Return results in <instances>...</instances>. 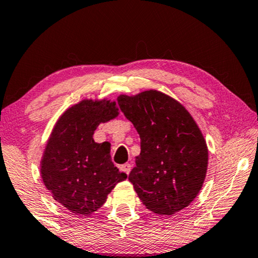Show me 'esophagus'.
<instances>
[{"mask_svg":"<svg viewBox=\"0 0 258 258\" xmlns=\"http://www.w3.org/2000/svg\"><path fill=\"white\" fill-rule=\"evenodd\" d=\"M119 170H121L122 172H124V174H126V175H129L130 170H132V165H130L129 163L123 164V165H121V167H119Z\"/></svg>","mask_w":258,"mask_h":258,"instance_id":"obj_1","label":"esophagus"}]
</instances>
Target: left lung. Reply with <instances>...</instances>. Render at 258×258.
<instances>
[{
	"label": "left lung",
	"instance_id": "8db88e82",
	"mask_svg": "<svg viewBox=\"0 0 258 258\" xmlns=\"http://www.w3.org/2000/svg\"><path fill=\"white\" fill-rule=\"evenodd\" d=\"M119 109L141 139V154L129 181L148 209L174 215L188 207L202 188L208 148L191 115L174 98L156 90L121 95Z\"/></svg>",
	"mask_w": 258,
	"mask_h": 258
}]
</instances>
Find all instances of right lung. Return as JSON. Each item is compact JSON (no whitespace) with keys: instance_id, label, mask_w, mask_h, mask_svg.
<instances>
[{"instance_id":"right-lung-1","label":"right lung","mask_w":258,"mask_h":258,"mask_svg":"<svg viewBox=\"0 0 258 258\" xmlns=\"http://www.w3.org/2000/svg\"><path fill=\"white\" fill-rule=\"evenodd\" d=\"M118 115L110 101H82L56 123L41 164L44 185L55 201L75 214L90 215L126 175L111 162L110 146L94 142L100 123Z\"/></svg>"}]
</instances>
